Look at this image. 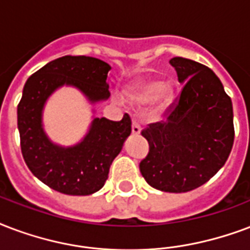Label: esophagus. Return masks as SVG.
<instances>
[{
	"instance_id": "34e87169",
	"label": "esophagus",
	"mask_w": 250,
	"mask_h": 250,
	"mask_svg": "<svg viewBox=\"0 0 250 250\" xmlns=\"http://www.w3.org/2000/svg\"><path fill=\"white\" fill-rule=\"evenodd\" d=\"M140 131H142V125H140V123H139L136 119H133L132 121V133L133 135H139V133H140Z\"/></svg>"
}]
</instances>
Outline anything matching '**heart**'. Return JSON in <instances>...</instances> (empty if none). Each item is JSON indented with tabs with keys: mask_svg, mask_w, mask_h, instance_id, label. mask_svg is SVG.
<instances>
[{
	"mask_svg": "<svg viewBox=\"0 0 250 250\" xmlns=\"http://www.w3.org/2000/svg\"><path fill=\"white\" fill-rule=\"evenodd\" d=\"M129 98L136 102H148L155 98L156 106L164 108L173 100V89L167 83L163 85L159 80H144L129 91Z\"/></svg>",
	"mask_w": 250,
	"mask_h": 250,
	"instance_id": "obj_1",
	"label": "heart"
}]
</instances>
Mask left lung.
Returning <instances> with one entry per match:
<instances>
[{
	"label": "left lung",
	"mask_w": 250,
	"mask_h": 250,
	"mask_svg": "<svg viewBox=\"0 0 250 250\" xmlns=\"http://www.w3.org/2000/svg\"><path fill=\"white\" fill-rule=\"evenodd\" d=\"M182 90L142 135L149 144L140 173L152 188L186 193L214 177L231 153L235 127L229 95L208 66L173 57Z\"/></svg>",
	"instance_id": "1"
}]
</instances>
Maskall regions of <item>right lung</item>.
I'll return each instance as SVG.
<instances>
[{"instance_id":"obj_1","label":"right lung","mask_w":250,"mask_h":250,"mask_svg":"<svg viewBox=\"0 0 250 250\" xmlns=\"http://www.w3.org/2000/svg\"><path fill=\"white\" fill-rule=\"evenodd\" d=\"M111 66L89 56H62L28 77L18 104V129L24 163L35 177L59 193L90 195L104 188L112 160L131 133V118H95L86 138L72 148L49 142L42 128V108L48 95L64 83L74 85L93 102L110 95Z\"/></svg>"}]
</instances>
